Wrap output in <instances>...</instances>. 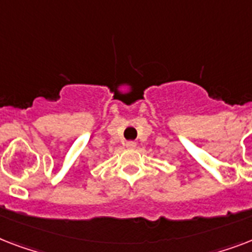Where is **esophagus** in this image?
<instances>
[{"label": "esophagus", "instance_id": "34e87169", "mask_svg": "<svg viewBox=\"0 0 252 252\" xmlns=\"http://www.w3.org/2000/svg\"><path fill=\"white\" fill-rule=\"evenodd\" d=\"M126 148H128V149H133V148H136V142H134V141H126Z\"/></svg>", "mask_w": 252, "mask_h": 252}]
</instances>
